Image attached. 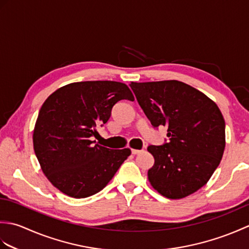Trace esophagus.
I'll use <instances>...</instances> for the list:
<instances>
[{"instance_id":"esophagus-1","label":"esophagus","mask_w":249,"mask_h":249,"mask_svg":"<svg viewBox=\"0 0 249 249\" xmlns=\"http://www.w3.org/2000/svg\"><path fill=\"white\" fill-rule=\"evenodd\" d=\"M143 152H144L143 150H135V149L131 150V153H133L134 155H138V154H141V153H143Z\"/></svg>"}]
</instances>
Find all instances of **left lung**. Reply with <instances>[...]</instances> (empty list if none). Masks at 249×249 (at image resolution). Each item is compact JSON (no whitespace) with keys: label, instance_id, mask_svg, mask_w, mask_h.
Instances as JSON below:
<instances>
[{"label":"left lung","instance_id":"1","mask_svg":"<svg viewBox=\"0 0 249 249\" xmlns=\"http://www.w3.org/2000/svg\"><path fill=\"white\" fill-rule=\"evenodd\" d=\"M130 88L151 124L168 131V143L147 147L155 160L147 171L152 187L168 199L196 193L223 158L225 120L218 106L178 80L131 82Z\"/></svg>","mask_w":249,"mask_h":249}]
</instances>
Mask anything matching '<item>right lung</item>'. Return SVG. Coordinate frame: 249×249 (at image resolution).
Wrapping results in <instances>:
<instances>
[{
  "instance_id": "right-lung-1",
  "label": "right lung",
  "mask_w": 249,
  "mask_h": 249,
  "mask_svg": "<svg viewBox=\"0 0 249 249\" xmlns=\"http://www.w3.org/2000/svg\"><path fill=\"white\" fill-rule=\"evenodd\" d=\"M122 99L135 100L125 83L73 82L45 100L33 131V146L50 183L71 198H87L112 179L131 151L111 150L92 140Z\"/></svg>"
}]
</instances>
